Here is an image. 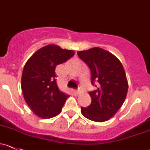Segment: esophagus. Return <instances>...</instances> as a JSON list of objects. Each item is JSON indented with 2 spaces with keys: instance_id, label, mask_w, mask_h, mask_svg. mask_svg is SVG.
Listing matches in <instances>:
<instances>
[{
  "instance_id": "34e87169",
  "label": "esophagus",
  "mask_w": 150,
  "mask_h": 150,
  "mask_svg": "<svg viewBox=\"0 0 150 150\" xmlns=\"http://www.w3.org/2000/svg\"><path fill=\"white\" fill-rule=\"evenodd\" d=\"M76 93H77V94H78V95H80V94H81L82 93H83V91H82L80 88H79V89H78V91H76Z\"/></svg>"
}]
</instances>
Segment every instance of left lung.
Wrapping results in <instances>:
<instances>
[{"mask_svg": "<svg viewBox=\"0 0 150 150\" xmlns=\"http://www.w3.org/2000/svg\"><path fill=\"white\" fill-rule=\"evenodd\" d=\"M78 55L90 67L92 84L98 83L97 89L89 93L91 105L81 107V113L96 122L108 121L127 97L128 82L124 67L115 55L100 47L79 51Z\"/></svg>", "mask_w": 150, "mask_h": 150, "instance_id": "8db88e82", "label": "left lung"}]
</instances>
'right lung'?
Returning a JSON list of instances; mask_svg holds the SVG:
<instances>
[{"instance_id":"obj_1","label":"right lung","mask_w":150,"mask_h":150,"mask_svg":"<svg viewBox=\"0 0 150 150\" xmlns=\"http://www.w3.org/2000/svg\"><path fill=\"white\" fill-rule=\"evenodd\" d=\"M75 54L72 50L49 45L37 50L25 64L21 76L23 98L34 114L42 119L56 116L70 96L58 88L56 66Z\"/></svg>"}]
</instances>
